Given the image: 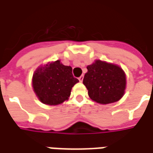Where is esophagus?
Segmentation results:
<instances>
[{
	"instance_id": "34e87169",
	"label": "esophagus",
	"mask_w": 153,
	"mask_h": 153,
	"mask_svg": "<svg viewBox=\"0 0 153 153\" xmlns=\"http://www.w3.org/2000/svg\"><path fill=\"white\" fill-rule=\"evenodd\" d=\"M83 79H84V76L81 75L80 77H79V81H81V82H82V81H83Z\"/></svg>"
}]
</instances>
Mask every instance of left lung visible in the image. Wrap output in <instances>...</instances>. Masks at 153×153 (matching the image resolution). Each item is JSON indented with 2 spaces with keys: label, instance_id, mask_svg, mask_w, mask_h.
I'll return each mask as SVG.
<instances>
[{
  "label": "left lung",
  "instance_id": "obj_1",
  "mask_svg": "<svg viewBox=\"0 0 153 153\" xmlns=\"http://www.w3.org/2000/svg\"><path fill=\"white\" fill-rule=\"evenodd\" d=\"M83 84L91 100L100 104L117 102L123 97L126 87V76L118 65L95 60L87 66Z\"/></svg>",
  "mask_w": 153,
  "mask_h": 153
}]
</instances>
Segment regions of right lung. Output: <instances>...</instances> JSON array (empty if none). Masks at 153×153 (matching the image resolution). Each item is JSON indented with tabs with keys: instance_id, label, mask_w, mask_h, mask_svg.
<instances>
[{
	"instance_id": "obj_1",
	"label": "right lung",
	"mask_w": 153,
	"mask_h": 153,
	"mask_svg": "<svg viewBox=\"0 0 153 153\" xmlns=\"http://www.w3.org/2000/svg\"><path fill=\"white\" fill-rule=\"evenodd\" d=\"M79 82L71 66L56 60L40 66L32 76V88L42 103L55 106L68 100L72 88Z\"/></svg>"
}]
</instances>
